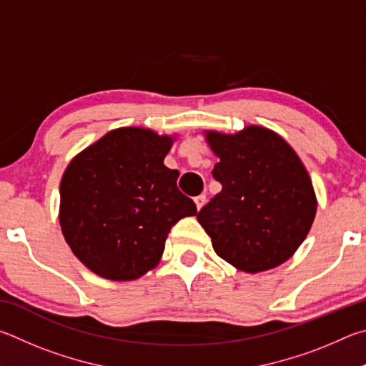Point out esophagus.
Returning a JSON list of instances; mask_svg holds the SVG:
<instances>
[{
  "label": "esophagus",
  "instance_id": "34e87169",
  "mask_svg": "<svg viewBox=\"0 0 366 366\" xmlns=\"http://www.w3.org/2000/svg\"><path fill=\"white\" fill-rule=\"evenodd\" d=\"M194 202H196L197 210H199V209L204 206V204H206V194H201V196L194 197Z\"/></svg>",
  "mask_w": 366,
  "mask_h": 366
}]
</instances>
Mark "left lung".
I'll return each mask as SVG.
<instances>
[{
    "label": "left lung",
    "mask_w": 366,
    "mask_h": 366,
    "mask_svg": "<svg viewBox=\"0 0 366 366\" xmlns=\"http://www.w3.org/2000/svg\"><path fill=\"white\" fill-rule=\"evenodd\" d=\"M220 160L212 175L222 191L197 212L214 251L247 273L283 264L315 219L312 179L286 141L264 127L236 134L206 132Z\"/></svg>",
    "instance_id": "1"
}]
</instances>
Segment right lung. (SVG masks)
<instances>
[{"label":"right lung","instance_id":"right-lung-1","mask_svg":"<svg viewBox=\"0 0 366 366\" xmlns=\"http://www.w3.org/2000/svg\"><path fill=\"white\" fill-rule=\"evenodd\" d=\"M172 137L127 127L106 133L67 165L59 222L75 257L99 277L130 281L159 264L170 228L197 214L164 165Z\"/></svg>","mask_w":366,"mask_h":366}]
</instances>
